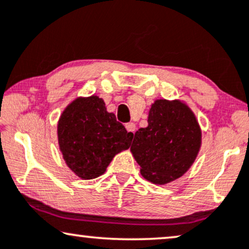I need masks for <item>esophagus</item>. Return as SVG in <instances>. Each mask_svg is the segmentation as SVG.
I'll return each mask as SVG.
<instances>
[{
    "instance_id": "34e87169",
    "label": "esophagus",
    "mask_w": 249,
    "mask_h": 249,
    "mask_svg": "<svg viewBox=\"0 0 249 249\" xmlns=\"http://www.w3.org/2000/svg\"><path fill=\"white\" fill-rule=\"evenodd\" d=\"M125 128H126L127 132H130L131 134H134L135 130H137V126H135L134 123L130 122V123H126V124H125Z\"/></svg>"
}]
</instances>
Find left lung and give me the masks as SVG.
Instances as JSON below:
<instances>
[{"label":"left lung","instance_id":"1","mask_svg":"<svg viewBox=\"0 0 249 249\" xmlns=\"http://www.w3.org/2000/svg\"><path fill=\"white\" fill-rule=\"evenodd\" d=\"M201 133L195 115L180 101L157 100L148 126L135 132L131 151L142 177L165 184L189 170L199 151Z\"/></svg>","mask_w":249,"mask_h":249}]
</instances>
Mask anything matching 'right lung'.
<instances>
[{
  "mask_svg": "<svg viewBox=\"0 0 249 249\" xmlns=\"http://www.w3.org/2000/svg\"><path fill=\"white\" fill-rule=\"evenodd\" d=\"M132 139L133 134L107 111L97 95L76 99L58 123L64 159L77 177L86 180L104 174L114 156L130 148Z\"/></svg>",
  "mask_w": 249,
  "mask_h": 249,
  "instance_id": "add662e5",
  "label": "right lung"
}]
</instances>
